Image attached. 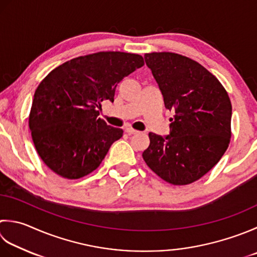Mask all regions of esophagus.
Masks as SVG:
<instances>
[{"mask_svg": "<svg viewBox=\"0 0 257 257\" xmlns=\"http://www.w3.org/2000/svg\"><path fill=\"white\" fill-rule=\"evenodd\" d=\"M124 132L127 133V134H129V135H136V134H138L137 130H135V129H133V128H130V127L125 128V129H124Z\"/></svg>", "mask_w": 257, "mask_h": 257, "instance_id": "1", "label": "esophagus"}]
</instances>
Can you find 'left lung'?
I'll list each match as a JSON object with an SVG mask.
<instances>
[{
    "label": "left lung",
    "instance_id": "8db88e82",
    "mask_svg": "<svg viewBox=\"0 0 257 257\" xmlns=\"http://www.w3.org/2000/svg\"><path fill=\"white\" fill-rule=\"evenodd\" d=\"M165 107L174 111L167 136L149 133L148 167L173 185L192 184L219 162L230 139L232 104L217 78L198 62L172 52L145 54Z\"/></svg>",
    "mask_w": 257,
    "mask_h": 257
}]
</instances>
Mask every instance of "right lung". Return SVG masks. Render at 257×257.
I'll return each instance as SVG.
<instances>
[{
  "mask_svg": "<svg viewBox=\"0 0 257 257\" xmlns=\"http://www.w3.org/2000/svg\"><path fill=\"white\" fill-rule=\"evenodd\" d=\"M142 55L98 52L52 70L35 90L29 127L35 149L57 175L78 179L97 169L122 129L100 119L121 80L144 65Z\"/></svg>",
  "mask_w": 257,
  "mask_h": 257,
  "instance_id": "1",
  "label": "right lung"
}]
</instances>
